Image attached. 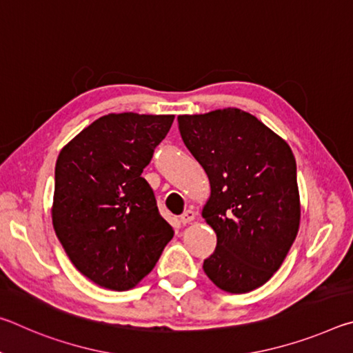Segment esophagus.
<instances>
[{
	"label": "esophagus",
	"instance_id": "1",
	"mask_svg": "<svg viewBox=\"0 0 353 353\" xmlns=\"http://www.w3.org/2000/svg\"><path fill=\"white\" fill-rule=\"evenodd\" d=\"M196 218V213L193 210H187L183 214H181V223L182 224H188Z\"/></svg>",
	"mask_w": 353,
	"mask_h": 353
}]
</instances>
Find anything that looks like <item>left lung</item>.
Instances as JSON below:
<instances>
[{
    "label": "left lung",
    "instance_id": "obj_1",
    "mask_svg": "<svg viewBox=\"0 0 353 353\" xmlns=\"http://www.w3.org/2000/svg\"><path fill=\"white\" fill-rule=\"evenodd\" d=\"M182 140L205 170L210 199L202 218L216 232L204 260L208 279L232 294L265 285L294 243L299 202L288 143L240 109L177 117Z\"/></svg>",
    "mask_w": 353,
    "mask_h": 353
}]
</instances>
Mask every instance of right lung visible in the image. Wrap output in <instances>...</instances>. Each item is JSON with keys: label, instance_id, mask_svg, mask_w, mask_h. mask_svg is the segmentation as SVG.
Masks as SVG:
<instances>
[{"label": "right lung", "instance_id": "add662e5", "mask_svg": "<svg viewBox=\"0 0 353 353\" xmlns=\"http://www.w3.org/2000/svg\"><path fill=\"white\" fill-rule=\"evenodd\" d=\"M172 121L174 115L110 113L59 154L52 225L76 270L103 288H134L174 235L141 177Z\"/></svg>", "mask_w": 353, "mask_h": 353}]
</instances>
